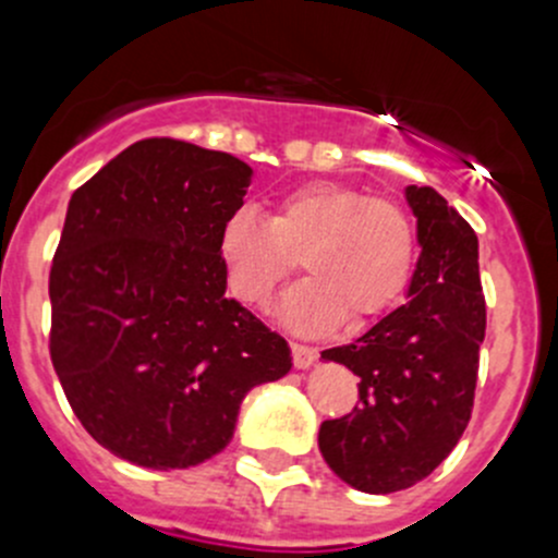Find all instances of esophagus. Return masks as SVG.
<instances>
[{
	"label": "esophagus",
	"mask_w": 558,
	"mask_h": 558,
	"mask_svg": "<svg viewBox=\"0 0 558 558\" xmlns=\"http://www.w3.org/2000/svg\"><path fill=\"white\" fill-rule=\"evenodd\" d=\"M291 353H294L296 369H307L315 362V359H318V348L300 345V342H291Z\"/></svg>",
	"instance_id": "1"
}]
</instances>
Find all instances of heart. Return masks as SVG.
<instances>
[{
	"mask_svg": "<svg viewBox=\"0 0 558 558\" xmlns=\"http://www.w3.org/2000/svg\"><path fill=\"white\" fill-rule=\"evenodd\" d=\"M311 278L286 294L280 318L296 331H320L345 315L364 326L391 311L415 269V227L386 196L315 180L286 191L272 216L240 207L221 229L229 289L240 302L264 307L296 269Z\"/></svg>",
	"mask_w": 558,
	"mask_h": 558,
	"instance_id": "1",
	"label": "heart"
}]
</instances>
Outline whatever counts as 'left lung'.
<instances>
[{"mask_svg":"<svg viewBox=\"0 0 558 558\" xmlns=\"http://www.w3.org/2000/svg\"><path fill=\"white\" fill-rule=\"evenodd\" d=\"M404 199L421 245L408 302L320 353L359 378V408L320 424V456L367 494L410 488L453 451L470 424L486 337L477 234L429 185H408Z\"/></svg>","mask_w":558,"mask_h":558,"instance_id":"obj_1","label":"left lung"}]
</instances>
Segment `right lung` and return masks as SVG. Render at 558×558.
Returning <instances> with one entry per match:
<instances>
[{
	"label": "right lung",
	"instance_id": "right-lung-1",
	"mask_svg": "<svg viewBox=\"0 0 558 558\" xmlns=\"http://www.w3.org/2000/svg\"><path fill=\"white\" fill-rule=\"evenodd\" d=\"M253 170L183 140H140L72 194L50 267V359L110 453L185 470L229 446L251 388L291 348L227 296L221 229Z\"/></svg>",
	"mask_w": 558,
	"mask_h": 558
}]
</instances>
